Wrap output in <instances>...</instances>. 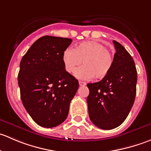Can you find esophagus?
<instances>
[{
    "mask_svg": "<svg viewBox=\"0 0 151 151\" xmlns=\"http://www.w3.org/2000/svg\"><path fill=\"white\" fill-rule=\"evenodd\" d=\"M79 85H80V86H85V85H86V83H85V82L79 81Z\"/></svg>",
    "mask_w": 151,
    "mask_h": 151,
    "instance_id": "esophagus-1",
    "label": "esophagus"
}]
</instances>
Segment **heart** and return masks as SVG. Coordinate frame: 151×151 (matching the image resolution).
<instances>
[{
	"mask_svg": "<svg viewBox=\"0 0 151 151\" xmlns=\"http://www.w3.org/2000/svg\"><path fill=\"white\" fill-rule=\"evenodd\" d=\"M65 70L69 74L75 71L83 60L84 66L76 71L74 76L81 80H100L106 77L113 66V58L103 44L95 41L83 42L74 49L67 48L63 53Z\"/></svg>",
	"mask_w": 151,
	"mask_h": 151,
	"instance_id": "1",
	"label": "heart"
}]
</instances>
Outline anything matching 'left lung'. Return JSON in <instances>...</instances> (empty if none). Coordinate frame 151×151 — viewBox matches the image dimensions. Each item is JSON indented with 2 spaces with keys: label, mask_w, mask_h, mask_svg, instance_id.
I'll list each match as a JSON object with an SVG mask.
<instances>
[{
  "label": "left lung",
  "mask_w": 151,
  "mask_h": 151,
  "mask_svg": "<svg viewBox=\"0 0 151 151\" xmlns=\"http://www.w3.org/2000/svg\"><path fill=\"white\" fill-rule=\"evenodd\" d=\"M116 52L113 66L101 81L88 83L87 98L91 121L97 127L110 130L126 120L136 96L137 72L134 61L126 49L113 41Z\"/></svg>",
  "instance_id": "obj_1"
}]
</instances>
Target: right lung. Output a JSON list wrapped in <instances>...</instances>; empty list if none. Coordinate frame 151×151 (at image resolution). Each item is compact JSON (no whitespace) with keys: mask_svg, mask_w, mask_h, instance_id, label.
<instances>
[{"mask_svg":"<svg viewBox=\"0 0 151 151\" xmlns=\"http://www.w3.org/2000/svg\"><path fill=\"white\" fill-rule=\"evenodd\" d=\"M71 39L45 36L22 57L18 85L22 104L38 125L52 128L66 119L78 80L65 70L63 53Z\"/></svg>","mask_w":151,"mask_h":151,"instance_id":"add662e5","label":"right lung"}]
</instances>
